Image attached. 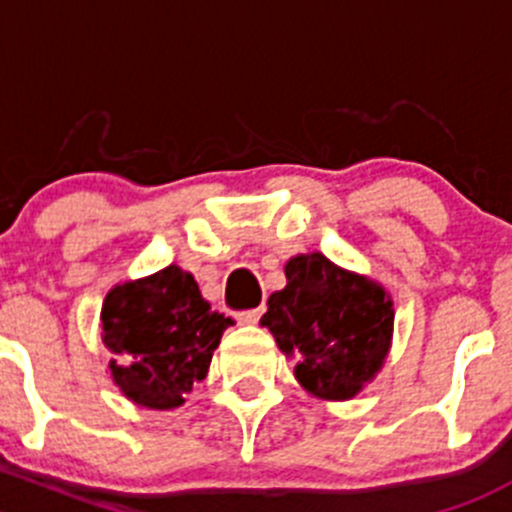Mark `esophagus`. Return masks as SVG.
<instances>
[{
	"label": "esophagus",
	"mask_w": 512,
	"mask_h": 512,
	"mask_svg": "<svg viewBox=\"0 0 512 512\" xmlns=\"http://www.w3.org/2000/svg\"><path fill=\"white\" fill-rule=\"evenodd\" d=\"M263 310L261 308H254V310H244V313L236 315V320H239L241 325H256L258 318H261Z\"/></svg>",
	"instance_id": "obj_1"
}]
</instances>
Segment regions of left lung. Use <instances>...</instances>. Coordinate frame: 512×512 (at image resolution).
Instances as JSON below:
<instances>
[{"instance_id": "obj_1", "label": "left lung", "mask_w": 512, "mask_h": 512, "mask_svg": "<svg viewBox=\"0 0 512 512\" xmlns=\"http://www.w3.org/2000/svg\"><path fill=\"white\" fill-rule=\"evenodd\" d=\"M283 271L286 288L271 293L261 325L293 360L305 392L328 402L355 399L392 347V295L320 251L288 258Z\"/></svg>"}]
</instances>
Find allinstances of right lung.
<instances>
[{
    "mask_svg": "<svg viewBox=\"0 0 512 512\" xmlns=\"http://www.w3.org/2000/svg\"><path fill=\"white\" fill-rule=\"evenodd\" d=\"M234 320L212 310L189 271L167 266L113 286L100 308L110 379L145 409L182 407L207 377L212 355Z\"/></svg>",
    "mask_w": 512,
    "mask_h": 512,
    "instance_id": "add662e5",
    "label": "right lung"
}]
</instances>
